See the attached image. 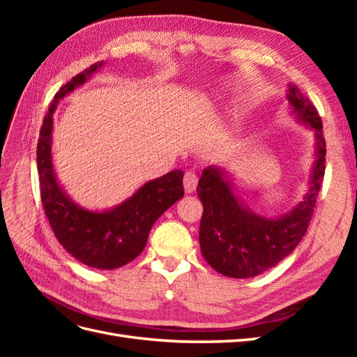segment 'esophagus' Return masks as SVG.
<instances>
[{"label":"esophagus","mask_w":357,"mask_h":357,"mask_svg":"<svg viewBox=\"0 0 357 357\" xmlns=\"http://www.w3.org/2000/svg\"><path fill=\"white\" fill-rule=\"evenodd\" d=\"M183 185H185V190L186 193H192L195 192L197 185H198V177L193 171H188L185 174V178H183Z\"/></svg>","instance_id":"esophagus-1"}]
</instances>
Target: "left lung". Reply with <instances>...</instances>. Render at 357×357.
I'll return each mask as SVG.
<instances>
[{
  "mask_svg": "<svg viewBox=\"0 0 357 357\" xmlns=\"http://www.w3.org/2000/svg\"><path fill=\"white\" fill-rule=\"evenodd\" d=\"M287 101L299 122L316 131V162L304 201L282 218L268 219L244 207L222 169L205 168L198 181L197 193L204 207L201 252L210 266L226 277H256L275 266L301 243L314 213L326 162L321 119L314 104L294 84L289 88Z\"/></svg>",
  "mask_w": 357,
  "mask_h": 357,
  "instance_id": "left-lung-1",
  "label": "left lung"
}]
</instances>
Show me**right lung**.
Returning a JSON list of instances; mask_svg holds the SVG:
<instances>
[{"mask_svg":"<svg viewBox=\"0 0 357 357\" xmlns=\"http://www.w3.org/2000/svg\"><path fill=\"white\" fill-rule=\"evenodd\" d=\"M102 67L96 62L63 84L43 121L37 144L41 204L61 245L82 264L96 269L123 266L143 252L149 232L162 214L185 195L183 171L147 181L113 210L96 213L79 207L63 192L52 164V116L56 104Z\"/></svg>","mask_w":357,"mask_h":357,"instance_id":"obj_1","label":"right lung"}]
</instances>
